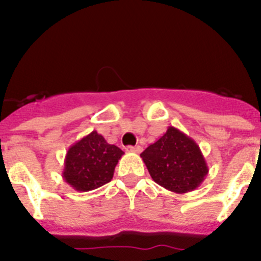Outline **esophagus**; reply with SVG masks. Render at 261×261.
Listing matches in <instances>:
<instances>
[{"label": "esophagus", "mask_w": 261, "mask_h": 261, "mask_svg": "<svg viewBox=\"0 0 261 261\" xmlns=\"http://www.w3.org/2000/svg\"><path fill=\"white\" fill-rule=\"evenodd\" d=\"M126 151L140 152L141 151V146H139V145H136V146H127V147H126Z\"/></svg>", "instance_id": "1"}]
</instances>
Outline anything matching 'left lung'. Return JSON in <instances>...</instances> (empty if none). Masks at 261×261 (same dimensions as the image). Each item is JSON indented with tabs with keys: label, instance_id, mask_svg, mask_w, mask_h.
Returning a JSON list of instances; mask_svg holds the SVG:
<instances>
[{
	"label": "left lung",
	"instance_id": "1",
	"mask_svg": "<svg viewBox=\"0 0 261 261\" xmlns=\"http://www.w3.org/2000/svg\"><path fill=\"white\" fill-rule=\"evenodd\" d=\"M140 156L152 180L174 193L194 191L208 174L206 159L196 141L173 126Z\"/></svg>",
	"mask_w": 261,
	"mask_h": 261
}]
</instances>
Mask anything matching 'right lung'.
<instances>
[{
    "label": "right lung",
    "mask_w": 261,
    "mask_h": 261,
    "mask_svg": "<svg viewBox=\"0 0 261 261\" xmlns=\"http://www.w3.org/2000/svg\"><path fill=\"white\" fill-rule=\"evenodd\" d=\"M123 155L97 131H92L68 149L63 179L78 192H88L111 181L115 167Z\"/></svg>",
    "instance_id": "right-lung-1"
}]
</instances>
